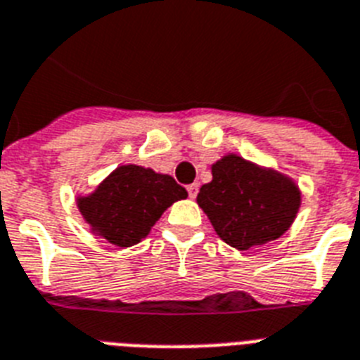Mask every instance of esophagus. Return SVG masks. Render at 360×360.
<instances>
[{
    "label": "esophagus",
    "instance_id": "esophagus-1",
    "mask_svg": "<svg viewBox=\"0 0 360 360\" xmlns=\"http://www.w3.org/2000/svg\"><path fill=\"white\" fill-rule=\"evenodd\" d=\"M198 188H200V185H198V183H192V185L186 186V190H188V195L192 198V200H194L195 195H198Z\"/></svg>",
    "mask_w": 360,
    "mask_h": 360
}]
</instances>
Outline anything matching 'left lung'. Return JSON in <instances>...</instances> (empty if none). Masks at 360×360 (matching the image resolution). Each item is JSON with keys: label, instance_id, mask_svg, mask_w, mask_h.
Masks as SVG:
<instances>
[{"label": "left lung", "instance_id": "8db88e82", "mask_svg": "<svg viewBox=\"0 0 360 360\" xmlns=\"http://www.w3.org/2000/svg\"><path fill=\"white\" fill-rule=\"evenodd\" d=\"M212 181L195 198L216 235L236 250L277 240L302 207V190L286 174L227 153L210 166Z\"/></svg>", "mask_w": 360, "mask_h": 360}]
</instances>
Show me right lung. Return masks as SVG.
<instances>
[{
	"instance_id": "right-lung-1",
	"label": "right lung",
	"mask_w": 360,
	"mask_h": 360,
	"mask_svg": "<svg viewBox=\"0 0 360 360\" xmlns=\"http://www.w3.org/2000/svg\"><path fill=\"white\" fill-rule=\"evenodd\" d=\"M186 192L168 174L139 165L118 166L90 194L77 195V209L90 233L112 246L131 248L150 235L168 207L186 200Z\"/></svg>"
}]
</instances>
